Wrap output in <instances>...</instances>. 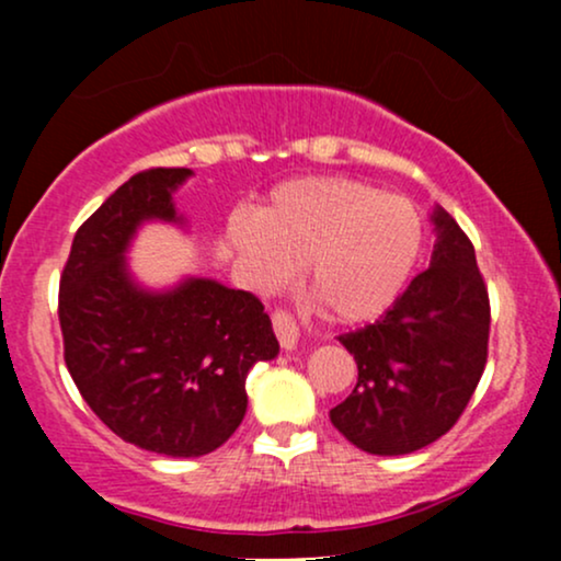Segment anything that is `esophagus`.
<instances>
[{
    "label": "esophagus",
    "mask_w": 561,
    "mask_h": 561,
    "mask_svg": "<svg viewBox=\"0 0 561 561\" xmlns=\"http://www.w3.org/2000/svg\"><path fill=\"white\" fill-rule=\"evenodd\" d=\"M274 332H276V337H279V345L285 347V351H293V347L298 345L300 330L289 313H285V311L274 313Z\"/></svg>",
    "instance_id": "obj_1"
}]
</instances>
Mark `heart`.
Returning <instances> with one entry per match:
<instances>
[{
	"label": "heart",
	"mask_w": 561,
	"mask_h": 561,
	"mask_svg": "<svg viewBox=\"0 0 561 561\" xmlns=\"http://www.w3.org/2000/svg\"><path fill=\"white\" fill-rule=\"evenodd\" d=\"M229 244L263 287H279L306 263L308 287L343 324L385 313L420 263L422 216L405 197L343 176L279 184L255 216L234 214Z\"/></svg>",
	"instance_id": "heart-1"
}]
</instances>
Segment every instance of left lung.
<instances>
[{
	"label": "left lung",
	"mask_w": 561,
	"mask_h": 561,
	"mask_svg": "<svg viewBox=\"0 0 561 561\" xmlns=\"http://www.w3.org/2000/svg\"><path fill=\"white\" fill-rule=\"evenodd\" d=\"M427 272L375 324L340 334L358 382L330 411L334 427L375 456L414 454L454 427L488 358L491 302L474 248L440 205Z\"/></svg>",
	"instance_id": "8db88e82"
}]
</instances>
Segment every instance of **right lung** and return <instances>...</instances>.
<instances>
[{"label": "right lung", "mask_w": 561, "mask_h": 561, "mask_svg": "<svg viewBox=\"0 0 561 561\" xmlns=\"http://www.w3.org/2000/svg\"><path fill=\"white\" fill-rule=\"evenodd\" d=\"M190 169H150L121 184L76 231L60 276V330L76 388L115 435L152 454L205 456L248 411L244 379L279 353L253 293L186 276L147 289L126 253L141 224L184 227L173 192Z\"/></svg>", "instance_id": "right-lung-1"}]
</instances>
